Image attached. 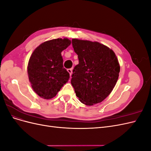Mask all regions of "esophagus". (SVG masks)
I'll return each instance as SVG.
<instances>
[{"label": "esophagus", "instance_id": "1", "mask_svg": "<svg viewBox=\"0 0 151 151\" xmlns=\"http://www.w3.org/2000/svg\"><path fill=\"white\" fill-rule=\"evenodd\" d=\"M67 72L69 73V74H70V76H71V75H72V68H68L67 69Z\"/></svg>", "mask_w": 151, "mask_h": 151}]
</instances>
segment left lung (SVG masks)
Instances as JSON below:
<instances>
[{
    "label": "left lung",
    "mask_w": 151,
    "mask_h": 151,
    "mask_svg": "<svg viewBox=\"0 0 151 151\" xmlns=\"http://www.w3.org/2000/svg\"><path fill=\"white\" fill-rule=\"evenodd\" d=\"M78 55L71 84L77 97L86 105L92 106L108 96L118 79L120 65L111 49L97 42L72 40Z\"/></svg>",
    "instance_id": "8db88e82"
}]
</instances>
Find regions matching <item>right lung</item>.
<instances>
[{
    "label": "right lung",
    "instance_id": "add662e5",
    "mask_svg": "<svg viewBox=\"0 0 151 151\" xmlns=\"http://www.w3.org/2000/svg\"><path fill=\"white\" fill-rule=\"evenodd\" d=\"M71 44L67 38L47 41L31 54L28 74L33 91L39 96L49 99L55 96L70 78L63 66L61 52Z\"/></svg>",
    "mask_w": 151,
    "mask_h": 151
}]
</instances>
